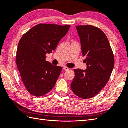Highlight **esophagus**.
<instances>
[{
  "mask_svg": "<svg viewBox=\"0 0 128 128\" xmlns=\"http://www.w3.org/2000/svg\"><path fill=\"white\" fill-rule=\"evenodd\" d=\"M68 70H69V68L67 67H66V66H64V71H68Z\"/></svg>",
  "mask_w": 128,
  "mask_h": 128,
  "instance_id": "esophagus-1",
  "label": "esophagus"
}]
</instances>
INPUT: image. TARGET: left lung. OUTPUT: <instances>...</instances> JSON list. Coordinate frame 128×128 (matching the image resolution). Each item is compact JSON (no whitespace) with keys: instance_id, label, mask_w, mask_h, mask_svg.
I'll use <instances>...</instances> for the list:
<instances>
[{"instance_id":"left-lung-1","label":"left lung","mask_w":128,"mask_h":128,"mask_svg":"<svg viewBox=\"0 0 128 128\" xmlns=\"http://www.w3.org/2000/svg\"><path fill=\"white\" fill-rule=\"evenodd\" d=\"M76 28L87 68L74 70L71 88L76 95L87 99L94 97L106 85L114 67V56L106 36L100 29L90 25Z\"/></svg>"}]
</instances>
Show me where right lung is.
<instances>
[{"instance_id": "1", "label": "right lung", "mask_w": 128, "mask_h": 128, "mask_svg": "<svg viewBox=\"0 0 128 128\" xmlns=\"http://www.w3.org/2000/svg\"><path fill=\"white\" fill-rule=\"evenodd\" d=\"M70 26L40 24L26 33L19 41L16 62L29 92L36 97L54 88L62 70L46 61V54L55 50Z\"/></svg>"}]
</instances>
